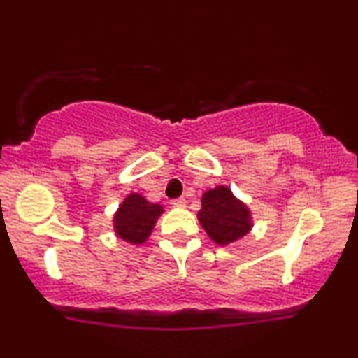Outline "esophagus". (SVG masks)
Here are the masks:
<instances>
[{
  "label": "esophagus",
  "instance_id": "34e87169",
  "mask_svg": "<svg viewBox=\"0 0 358 358\" xmlns=\"http://www.w3.org/2000/svg\"><path fill=\"white\" fill-rule=\"evenodd\" d=\"M171 205L175 208H183V206H187V200L185 198H175V200H171Z\"/></svg>",
  "mask_w": 358,
  "mask_h": 358
}]
</instances>
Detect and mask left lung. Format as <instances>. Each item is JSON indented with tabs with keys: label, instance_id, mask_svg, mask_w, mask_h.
I'll use <instances>...</instances> for the list:
<instances>
[{
	"label": "left lung",
	"instance_id": "8db88e82",
	"mask_svg": "<svg viewBox=\"0 0 358 358\" xmlns=\"http://www.w3.org/2000/svg\"><path fill=\"white\" fill-rule=\"evenodd\" d=\"M198 220L218 245H228L242 238L252 228V217L242 201L236 200L230 188L217 187L201 196Z\"/></svg>",
	"mask_w": 358,
	"mask_h": 358
}]
</instances>
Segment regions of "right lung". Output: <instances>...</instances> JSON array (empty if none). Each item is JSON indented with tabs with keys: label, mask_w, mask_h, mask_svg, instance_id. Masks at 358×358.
Here are the masks:
<instances>
[{
	"label": "right lung",
	"mask_w": 358,
	"mask_h": 358,
	"mask_svg": "<svg viewBox=\"0 0 358 358\" xmlns=\"http://www.w3.org/2000/svg\"><path fill=\"white\" fill-rule=\"evenodd\" d=\"M162 213V205L150 203L138 193H131L124 198L115 215L116 235L133 245L143 243L152 234L155 222Z\"/></svg>",
	"instance_id": "1"
}]
</instances>
